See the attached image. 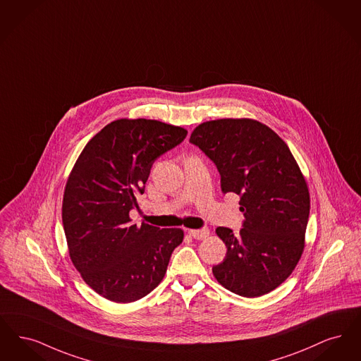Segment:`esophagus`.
Returning <instances> with one entry per match:
<instances>
[{
	"mask_svg": "<svg viewBox=\"0 0 361 361\" xmlns=\"http://www.w3.org/2000/svg\"><path fill=\"white\" fill-rule=\"evenodd\" d=\"M190 235H192L197 240H204L209 235V229L207 228H202V229H191L188 231Z\"/></svg>",
	"mask_w": 361,
	"mask_h": 361,
	"instance_id": "obj_1",
	"label": "esophagus"
}]
</instances>
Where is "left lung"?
I'll return each mask as SVG.
<instances>
[{
  "label": "left lung",
  "mask_w": 361,
  "mask_h": 361,
  "mask_svg": "<svg viewBox=\"0 0 361 361\" xmlns=\"http://www.w3.org/2000/svg\"><path fill=\"white\" fill-rule=\"evenodd\" d=\"M190 142L217 167L224 194L240 195L243 228L219 226L226 256L213 275L229 291L255 298L284 282L305 247L310 197L287 144L250 118H222L197 126Z\"/></svg>",
  "instance_id": "left-lung-1"
}]
</instances>
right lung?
Listing matches in <instances>:
<instances>
[{"mask_svg": "<svg viewBox=\"0 0 361 361\" xmlns=\"http://www.w3.org/2000/svg\"><path fill=\"white\" fill-rule=\"evenodd\" d=\"M188 130L157 120H117L86 144L67 180L62 219L70 257L95 293L118 303L145 297L163 281L183 231L137 226L129 212L157 157Z\"/></svg>", "mask_w": 361, "mask_h": 361, "instance_id": "add662e5", "label": "right lung"}]
</instances>
